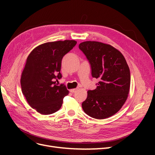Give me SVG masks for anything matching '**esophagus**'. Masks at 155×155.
<instances>
[{
  "label": "esophagus",
  "instance_id": "34e87169",
  "mask_svg": "<svg viewBox=\"0 0 155 155\" xmlns=\"http://www.w3.org/2000/svg\"><path fill=\"white\" fill-rule=\"evenodd\" d=\"M77 91H78V88H72V89H71V90H70V92L74 93V92H77Z\"/></svg>",
  "mask_w": 155,
  "mask_h": 155
}]
</instances>
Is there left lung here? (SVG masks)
<instances>
[{
    "label": "left lung",
    "instance_id": "left-lung-1",
    "mask_svg": "<svg viewBox=\"0 0 155 155\" xmlns=\"http://www.w3.org/2000/svg\"><path fill=\"white\" fill-rule=\"evenodd\" d=\"M91 64L92 76L99 79L95 90L87 91L82 108L96 119H105L117 113L128 97L130 70L123 54L113 46L97 41L79 45Z\"/></svg>",
    "mask_w": 155,
    "mask_h": 155
}]
</instances>
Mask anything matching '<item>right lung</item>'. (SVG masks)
I'll return each instance as SVG.
<instances>
[{"mask_svg": "<svg viewBox=\"0 0 155 155\" xmlns=\"http://www.w3.org/2000/svg\"><path fill=\"white\" fill-rule=\"evenodd\" d=\"M76 43L74 40L48 42L37 46L28 56L21 78L22 92L28 104L39 113L57 112L68 94L66 87L54 81L61 78L62 59Z\"/></svg>", "mask_w": 155, "mask_h": 155, "instance_id": "obj_1", "label": "right lung"}]
</instances>
